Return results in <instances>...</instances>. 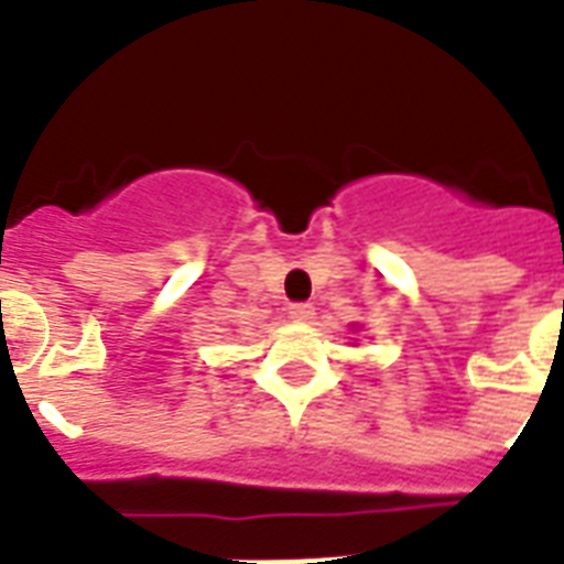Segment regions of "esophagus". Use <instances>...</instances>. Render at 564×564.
Wrapping results in <instances>:
<instances>
[{
	"instance_id": "obj_1",
	"label": "esophagus",
	"mask_w": 564,
	"mask_h": 564,
	"mask_svg": "<svg viewBox=\"0 0 564 564\" xmlns=\"http://www.w3.org/2000/svg\"><path fill=\"white\" fill-rule=\"evenodd\" d=\"M290 318H295V322H313L316 318V307L313 304H290Z\"/></svg>"
}]
</instances>
